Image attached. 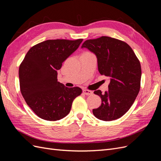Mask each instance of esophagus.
I'll list each match as a JSON object with an SVG mask.
<instances>
[{
	"label": "esophagus",
	"mask_w": 161,
	"mask_h": 161,
	"mask_svg": "<svg viewBox=\"0 0 161 161\" xmlns=\"http://www.w3.org/2000/svg\"><path fill=\"white\" fill-rule=\"evenodd\" d=\"M83 93L86 95H91L92 93H93V92L89 91V90H86V89H84L83 90Z\"/></svg>",
	"instance_id": "obj_1"
}]
</instances>
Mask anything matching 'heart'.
Instances as JSON below:
<instances>
[{"instance_id": "obj_1", "label": "heart", "mask_w": 161, "mask_h": 161, "mask_svg": "<svg viewBox=\"0 0 161 161\" xmlns=\"http://www.w3.org/2000/svg\"><path fill=\"white\" fill-rule=\"evenodd\" d=\"M85 53H89V52H85Z\"/></svg>"}]
</instances>
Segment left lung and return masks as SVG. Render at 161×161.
Masks as SVG:
<instances>
[{"label": "left lung", "mask_w": 161, "mask_h": 161, "mask_svg": "<svg viewBox=\"0 0 161 161\" xmlns=\"http://www.w3.org/2000/svg\"><path fill=\"white\" fill-rule=\"evenodd\" d=\"M81 47L95 53L100 74L110 79L108 91H94L102 102L92 113L103 121L121 118L130 109L140 91L142 70L138 58L128 43L108 36L86 40Z\"/></svg>", "instance_id": "1"}]
</instances>
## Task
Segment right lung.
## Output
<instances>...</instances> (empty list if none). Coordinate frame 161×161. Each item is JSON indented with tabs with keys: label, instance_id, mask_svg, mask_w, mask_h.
Wrapping results in <instances>:
<instances>
[{
	"label": "right lung",
	"instance_id": "obj_1",
	"mask_svg": "<svg viewBox=\"0 0 161 161\" xmlns=\"http://www.w3.org/2000/svg\"><path fill=\"white\" fill-rule=\"evenodd\" d=\"M82 40H46L31 47L24 58L19 69L20 90L39 118L47 121L62 119L82 93L79 87L69 88L58 82L57 71Z\"/></svg>",
	"mask_w": 161,
	"mask_h": 161
}]
</instances>
